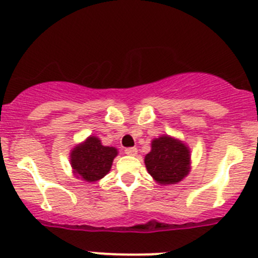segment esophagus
Wrapping results in <instances>:
<instances>
[{
    "label": "esophagus",
    "mask_w": 258,
    "mask_h": 258,
    "mask_svg": "<svg viewBox=\"0 0 258 258\" xmlns=\"http://www.w3.org/2000/svg\"><path fill=\"white\" fill-rule=\"evenodd\" d=\"M124 153H126L127 155H136L138 154V149H136V148H126V149H124Z\"/></svg>",
    "instance_id": "1"
}]
</instances>
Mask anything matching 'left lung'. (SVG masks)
<instances>
[{"label": "left lung", "instance_id": "8db88e82", "mask_svg": "<svg viewBox=\"0 0 258 258\" xmlns=\"http://www.w3.org/2000/svg\"><path fill=\"white\" fill-rule=\"evenodd\" d=\"M148 172L162 185L176 184L189 172L190 152L181 141L162 136L152 143V152L146 154Z\"/></svg>", "mask_w": 258, "mask_h": 258}]
</instances>
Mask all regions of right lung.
Wrapping results in <instances>:
<instances>
[{
    "mask_svg": "<svg viewBox=\"0 0 258 258\" xmlns=\"http://www.w3.org/2000/svg\"><path fill=\"white\" fill-rule=\"evenodd\" d=\"M115 155V148L101 145L99 139L90 136L85 143L72 150V167L83 180H100L109 172Z\"/></svg>",
    "mask_w": 258,
    "mask_h": 258,
    "instance_id": "1",
    "label": "right lung"
}]
</instances>
